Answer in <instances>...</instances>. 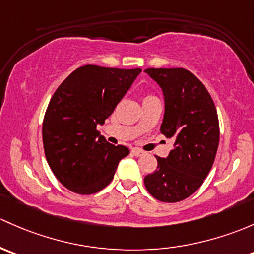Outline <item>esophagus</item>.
Instances as JSON below:
<instances>
[{
    "label": "esophagus",
    "mask_w": 254,
    "mask_h": 254,
    "mask_svg": "<svg viewBox=\"0 0 254 254\" xmlns=\"http://www.w3.org/2000/svg\"><path fill=\"white\" fill-rule=\"evenodd\" d=\"M143 153H145V152H143L142 149H140V148H132V154H134V156H136V157L142 156Z\"/></svg>",
    "instance_id": "obj_1"
}]
</instances>
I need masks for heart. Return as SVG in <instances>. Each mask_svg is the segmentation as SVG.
I'll use <instances>...</instances> for the list:
<instances>
[{
    "label": "heart",
    "instance_id": "heart-1",
    "mask_svg": "<svg viewBox=\"0 0 254 254\" xmlns=\"http://www.w3.org/2000/svg\"><path fill=\"white\" fill-rule=\"evenodd\" d=\"M148 97H151V96H148Z\"/></svg>",
    "mask_w": 254,
    "mask_h": 254
}]
</instances>
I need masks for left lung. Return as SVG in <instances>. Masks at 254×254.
<instances>
[{
	"label": "left lung",
	"mask_w": 254,
	"mask_h": 254,
	"mask_svg": "<svg viewBox=\"0 0 254 254\" xmlns=\"http://www.w3.org/2000/svg\"><path fill=\"white\" fill-rule=\"evenodd\" d=\"M145 71L162 89L161 132L174 141V147L165 158L157 157V169L143 181L158 201H183L198 190L214 163L219 145L217 109L204 85L191 71L183 68Z\"/></svg>",
	"instance_id": "8db88e82"
}]
</instances>
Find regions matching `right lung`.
<instances>
[{
	"mask_svg": "<svg viewBox=\"0 0 254 254\" xmlns=\"http://www.w3.org/2000/svg\"><path fill=\"white\" fill-rule=\"evenodd\" d=\"M141 69L84 65L74 70L51 98L42 124L45 156L62 185L91 194L113 179L120 159L129 154L97 131L113 113Z\"/></svg>",
	"mask_w": 254,
	"mask_h": 254,
	"instance_id": "obj_1",
	"label": "right lung"
}]
</instances>
